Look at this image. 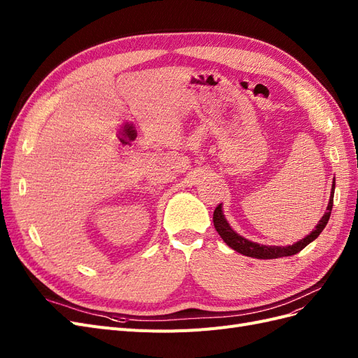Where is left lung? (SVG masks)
<instances>
[{
  "mask_svg": "<svg viewBox=\"0 0 358 358\" xmlns=\"http://www.w3.org/2000/svg\"><path fill=\"white\" fill-rule=\"evenodd\" d=\"M334 185L336 182L333 179L331 183V192H330V199H329V204L327 209L324 212L322 218L318 221V224L315 225V230H312L306 237L297 241L296 243L292 245H287V246H270V245H259L257 242H251L245 239L243 236L237 234L231 225L229 224V221L225 220V215L222 212V204H220L218 208L215 209L213 212V225L218 234L222 237V241L229 245L231 249H234L236 252H239L242 255L246 257H252V258H258V259H273V258H280V257H289L294 255L297 252H300L303 248L308 246L310 242H313L320 236V233L326 229V225L330 220L331 215V208H333V196H334Z\"/></svg>",
  "mask_w": 358,
  "mask_h": 358,
  "instance_id": "8db88e82",
  "label": "left lung"
}]
</instances>
